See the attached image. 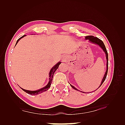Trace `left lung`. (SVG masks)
Returning <instances> with one entry per match:
<instances>
[{
    "instance_id": "8db88e82",
    "label": "left lung",
    "mask_w": 125,
    "mask_h": 125,
    "mask_svg": "<svg viewBox=\"0 0 125 125\" xmlns=\"http://www.w3.org/2000/svg\"><path fill=\"white\" fill-rule=\"evenodd\" d=\"M85 39L86 40H89L90 42H91L93 43L96 44L98 45V46H99L101 47V48H102V49L103 50V51L105 52V54H106V60H107V64H106L107 69H106V73H105V75H104V77L102 79V82H101V84L100 85V86H99V87L101 85H102V84L103 83V82L105 81L106 78V76H107V71H108V53H107L106 49V47H105L104 43H103V42L102 40H101L100 39H98V38H97V37H94V36H85ZM70 85H71V87H73V89L77 90V91H79L77 89L76 87H75L71 85V84H70ZM99 87H98V88H99ZM81 92H82V91H81ZM82 92L85 93L84 92Z\"/></svg>"
}]
</instances>
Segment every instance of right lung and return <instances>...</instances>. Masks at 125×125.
Here are the masks:
<instances>
[{
	"mask_svg": "<svg viewBox=\"0 0 125 125\" xmlns=\"http://www.w3.org/2000/svg\"><path fill=\"white\" fill-rule=\"evenodd\" d=\"M25 36H26V35H23L18 40H17V43H16L15 45L18 43V41H19L21 39L23 38V37ZM61 62H58V63H57V64H56L55 65H54V67H53L52 68V69L50 70V72H49V81L48 83V84L47 85H46V86L42 87V89H39V90H36V91H29V90L23 89L21 88V89L23 91H25V92L27 93L28 94H31V95H36V94H41V93H42V92H44V91H47V90H48V89L50 88V85H51V84H52V78H53V76H54V74L55 72L56 71V70L57 69V68H58V67H59V65L61 64Z\"/></svg>",
	"mask_w": 125,
	"mask_h": 125,
	"instance_id": "obj_1",
	"label": "right lung"
}]
</instances>
